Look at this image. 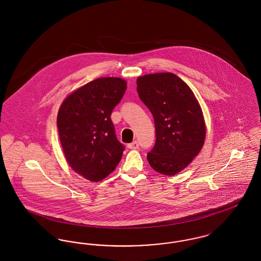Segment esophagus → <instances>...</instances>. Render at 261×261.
I'll return each mask as SVG.
<instances>
[{"mask_svg": "<svg viewBox=\"0 0 261 261\" xmlns=\"http://www.w3.org/2000/svg\"><path fill=\"white\" fill-rule=\"evenodd\" d=\"M127 148L130 149H136L139 148V143L137 142V141H134V142H132L131 144H128L127 145Z\"/></svg>", "mask_w": 261, "mask_h": 261, "instance_id": "esophagus-1", "label": "esophagus"}]
</instances>
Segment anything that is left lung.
<instances>
[{"label": "left lung", "mask_w": 261, "mask_h": 261, "mask_svg": "<svg viewBox=\"0 0 261 261\" xmlns=\"http://www.w3.org/2000/svg\"><path fill=\"white\" fill-rule=\"evenodd\" d=\"M137 92L154 120L156 139L147 155L149 165L159 173L174 176L193 162L204 144L206 127L199 100L171 72L138 77Z\"/></svg>", "instance_id": "8db88e82"}]
</instances>
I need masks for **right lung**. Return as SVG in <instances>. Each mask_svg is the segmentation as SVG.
Instances as JSON below:
<instances>
[{
    "mask_svg": "<svg viewBox=\"0 0 261 261\" xmlns=\"http://www.w3.org/2000/svg\"><path fill=\"white\" fill-rule=\"evenodd\" d=\"M126 88L122 78L101 77L76 89L60 107L57 125L65 160L91 182L109 176L122 158L124 146L116 139L111 115Z\"/></svg>",
    "mask_w": 261,
    "mask_h": 261,
    "instance_id": "1",
    "label": "right lung"
}]
</instances>
